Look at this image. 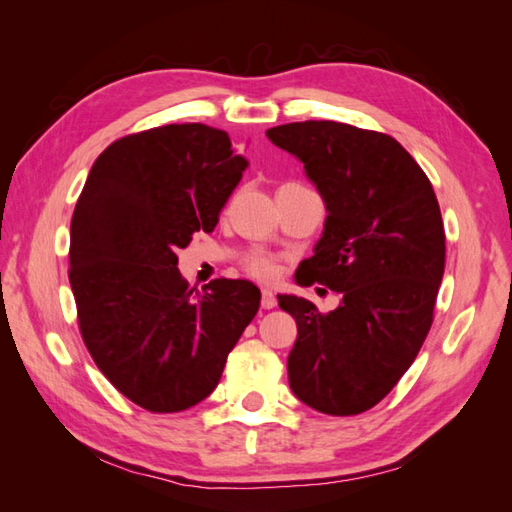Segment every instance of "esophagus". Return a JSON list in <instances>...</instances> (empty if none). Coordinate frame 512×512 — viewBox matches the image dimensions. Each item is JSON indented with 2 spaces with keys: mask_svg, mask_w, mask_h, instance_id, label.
Returning a JSON list of instances; mask_svg holds the SVG:
<instances>
[{
  "mask_svg": "<svg viewBox=\"0 0 512 512\" xmlns=\"http://www.w3.org/2000/svg\"><path fill=\"white\" fill-rule=\"evenodd\" d=\"M277 306V297L270 290H262V308L264 310H273Z\"/></svg>",
  "mask_w": 512,
  "mask_h": 512,
  "instance_id": "esophagus-1",
  "label": "esophagus"
}]
</instances>
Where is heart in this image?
<instances>
[{
    "mask_svg": "<svg viewBox=\"0 0 512 512\" xmlns=\"http://www.w3.org/2000/svg\"><path fill=\"white\" fill-rule=\"evenodd\" d=\"M244 270L250 277L268 281L277 275V264L273 262V259H268L264 255H253L244 262Z\"/></svg>",
    "mask_w": 512,
    "mask_h": 512,
    "instance_id": "heart-1",
    "label": "heart"
}]
</instances>
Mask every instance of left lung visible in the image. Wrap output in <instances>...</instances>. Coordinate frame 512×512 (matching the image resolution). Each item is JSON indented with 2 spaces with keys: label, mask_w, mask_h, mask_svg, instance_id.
<instances>
[{
  "label": "left lung",
  "mask_w": 512,
  "mask_h": 512,
  "mask_svg": "<svg viewBox=\"0 0 512 512\" xmlns=\"http://www.w3.org/2000/svg\"><path fill=\"white\" fill-rule=\"evenodd\" d=\"M266 136L303 162L328 209L301 286L339 292L323 314L277 295L297 321L288 356L295 396L330 416L378 405L416 361L444 275V224L427 173L396 138L334 121L288 123Z\"/></svg>",
  "instance_id": "1"
}]
</instances>
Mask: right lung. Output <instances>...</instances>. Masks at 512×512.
<instances>
[{
  "instance_id": "add662e5",
  "label": "right lung",
  "mask_w": 512,
  "mask_h": 512,
  "mask_svg": "<svg viewBox=\"0 0 512 512\" xmlns=\"http://www.w3.org/2000/svg\"><path fill=\"white\" fill-rule=\"evenodd\" d=\"M246 167L222 129L162 125L114 140L76 200L68 277L83 343L147 411L209 396L259 310L255 284L222 277L198 292L176 255L193 233L213 231Z\"/></svg>"
}]
</instances>
